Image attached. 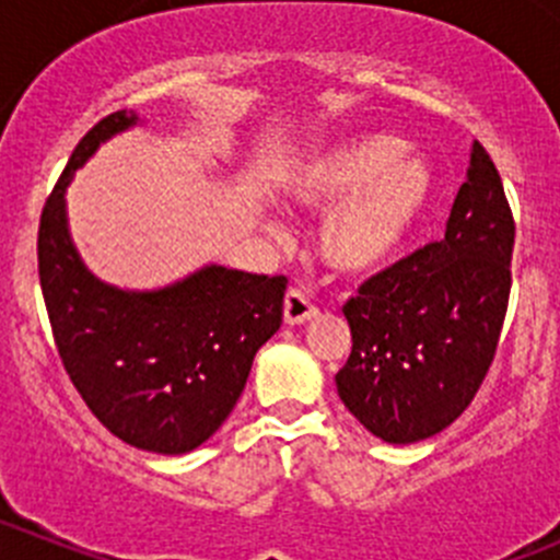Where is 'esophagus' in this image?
<instances>
[{
  "mask_svg": "<svg viewBox=\"0 0 560 560\" xmlns=\"http://www.w3.org/2000/svg\"><path fill=\"white\" fill-rule=\"evenodd\" d=\"M317 317V306L306 298V292L292 287L284 295V323L287 325H303L308 319Z\"/></svg>",
  "mask_w": 560,
  "mask_h": 560,
  "instance_id": "obj_1",
  "label": "esophagus"
}]
</instances>
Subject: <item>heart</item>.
Segmentation results:
<instances>
[{
  "label": "heart",
  "mask_w": 560,
  "mask_h": 560,
  "mask_svg": "<svg viewBox=\"0 0 560 560\" xmlns=\"http://www.w3.org/2000/svg\"><path fill=\"white\" fill-rule=\"evenodd\" d=\"M287 194L306 210H327L319 257L334 273L363 279L388 268L435 194L421 155L390 133H363L317 150L292 172Z\"/></svg>",
  "instance_id": "b5f03b06"
}]
</instances>
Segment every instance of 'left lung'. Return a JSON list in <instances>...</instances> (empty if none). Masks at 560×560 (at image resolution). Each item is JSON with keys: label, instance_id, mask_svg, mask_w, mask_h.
Segmentation results:
<instances>
[{"label": "left lung", "instance_id": "left-lung-1", "mask_svg": "<svg viewBox=\"0 0 560 560\" xmlns=\"http://www.w3.org/2000/svg\"><path fill=\"white\" fill-rule=\"evenodd\" d=\"M514 215L474 142L446 237L363 281L345 303L352 350L336 372L347 410L385 443L438 435L485 383L512 292Z\"/></svg>", "mask_w": 560, "mask_h": 560}]
</instances>
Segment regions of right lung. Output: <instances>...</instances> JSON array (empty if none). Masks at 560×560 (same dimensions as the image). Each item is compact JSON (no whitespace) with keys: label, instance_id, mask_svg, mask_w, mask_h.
Instances as JSON below:
<instances>
[{"label":"right lung","instance_id":"add662e5","mask_svg":"<svg viewBox=\"0 0 560 560\" xmlns=\"http://www.w3.org/2000/svg\"><path fill=\"white\" fill-rule=\"evenodd\" d=\"M114 112L92 125L59 175L37 230V273L62 366L92 416L119 441L186 454L226 421L254 355L284 317V276L221 265L155 292L97 281L75 254L65 188L97 144L130 128Z\"/></svg>","mask_w":560,"mask_h":560}]
</instances>
